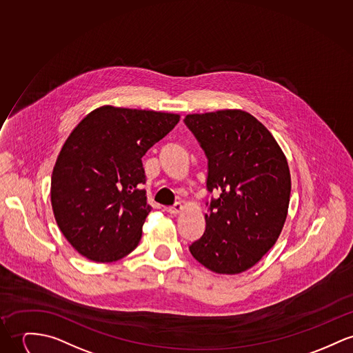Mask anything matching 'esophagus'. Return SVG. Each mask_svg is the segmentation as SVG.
<instances>
[{"label":"esophagus","mask_w":353,"mask_h":353,"mask_svg":"<svg viewBox=\"0 0 353 353\" xmlns=\"http://www.w3.org/2000/svg\"><path fill=\"white\" fill-rule=\"evenodd\" d=\"M183 210H184V205H183L181 203H176L174 205H172V207L168 208V212H169L170 215H177V214H180Z\"/></svg>","instance_id":"1"}]
</instances>
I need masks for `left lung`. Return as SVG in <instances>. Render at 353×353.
<instances>
[{
  "label": "left lung",
  "instance_id": "8db88e82",
  "mask_svg": "<svg viewBox=\"0 0 353 353\" xmlns=\"http://www.w3.org/2000/svg\"><path fill=\"white\" fill-rule=\"evenodd\" d=\"M184 122L208 159L207 188L220 193L190 254L211 272L241 274L282 232L292 190L286 156L265 125L243 110L188 114Z\"/></svg>",
  "mask_w": 353,
  "mask_h": 353
}]
</instances>
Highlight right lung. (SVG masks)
Here are the masks:
<instances>
[{
	"mask_svg": "<svg viewBox=\"0 0 353 353\" xmlns=\"http://www.w3.org/2000/svg\"><path fill=\"white\" fill-rule=\"evenodd\" d=\"M180 121V114L102 106L87 114L54 163V220L84 258L110 263L136 248L152 211L142 157Z\"/></svg>",
	"mask_w": 353,
	"mask_h": 353,
	"instance_id": "1",
	"label": "right lung"
}]
</instances>
